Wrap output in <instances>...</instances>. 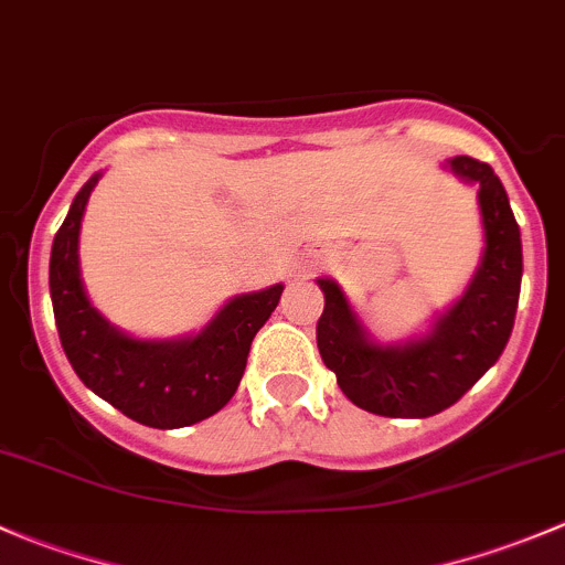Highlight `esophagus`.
Returning a JSON list of instances; mask_svg holds the SVG:
<instances>
[{
    "label": "esophagus",
    "mask_w": 565,
    "mask_h": 565,
    "mask_svg": "<svg viewBox=\"0 0 565 565\" xmlns=\"http://www.w3.org/2000/svg\"><path fill=\"white\" fill-rule=\"evenodd\" d=\"M322 265H324V256L319 254V250H309V254L300 259L298 267H300V273H303V276H311V273H317Z\"/></svg>",
    "instance_id": "1"
}]
</instances>
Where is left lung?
<instances>
[{
    "instance_id": "left-lung-1",
    "label": "left lung",
    "mask_w": 565,
    "mask_h": 565,
    "mask_svg": "<svg viewBox=\"0 0 565 565\" xmlns=\"http://www.w3.org/2000/svg\"><path fill=\"white\" fill-rule=\"evenodd\" d=\"M448 169L478 185L483 256L465 295L431 330L404 344H377L341 287L317 278L324 311L317 347L344 396L385 418H429L457 404L498 363L514 328L522 284L520 224L509 193L489 163L457 156Z\"/></svg>"
}]
</instances>
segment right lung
I'll return each instance as SVG.
<instances>
[{"mask_svg": "<svg viewBox=\"0 0 565 565\" xmlns=\"http://www.w3.org/2000/svg\"><path fill=\"white\" fill-rule=\"evenodd\" d=\"M100 174L84 182L51 246L49 287L62 350L89 391L152 429H180L218 413L241 385L250 341L276 311L284 284L237 295L196 335L134 339L89 303L78 232Z\"/></svg>", "mask_w": 565, "mask_h": 565, "instance_id": "right-lung-1", "label": "right lung"}]
</instances>
